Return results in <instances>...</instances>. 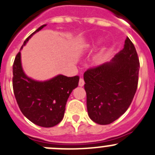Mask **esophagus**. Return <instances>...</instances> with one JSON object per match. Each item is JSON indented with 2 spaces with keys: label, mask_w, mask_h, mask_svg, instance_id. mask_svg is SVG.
Segmentation results:
<instances>
[{
  "label": "esophagus",
  "mask_w": 155,
  "mask_h": 155,
  "mask_svg": "<svg viewBox=\"0 0 155 155\" xmlns=\"http://www.w3.org/2000/svg\"><path fill=\"white\" fill-rule=\"evenodd\" d=\"M79 86L80 87H83L84 85V81L83 78H80V80H79Z\"/></svg>",
  "instance_id": "1"
}]
</instances>
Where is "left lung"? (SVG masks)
<instances>
[{"instance_id":"1","label":"left lung","mask_w":155,"mask_h":155,"mask_svg":"<svg viewBox=\"0 0 155 155\" xmlns=\"http://www.w3.org/2000/svg\"><path fill=\"white\" fill-rule=\"evenodd\" d=\"M139 67L136 49L127 37L110 62L84 72L87 108L94 123L108 125L124 114L136 92Z\"/></svg>"}]
</instances>
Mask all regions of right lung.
Masks as SVG:
<instances>
[{"label": "right lung", "instance_id": "obj_1", "mask_svg": "<svg viewBox=\"0 0 155 155\" xmlns=\"http://www.w3.org/2000/svg\"><path fill=\"white\" fill-rule=\"evenodd\" d=\"M42 25L24 41L20 50ZM20 50L13 64V88L22 113L37 126L53 127L62 120L68 99L78 85L79 77L58 74L50 80L37 81L26 75L22 68Z\"/></svg>", "mask_w": 155, "mask_h": 155}]
</instances>
